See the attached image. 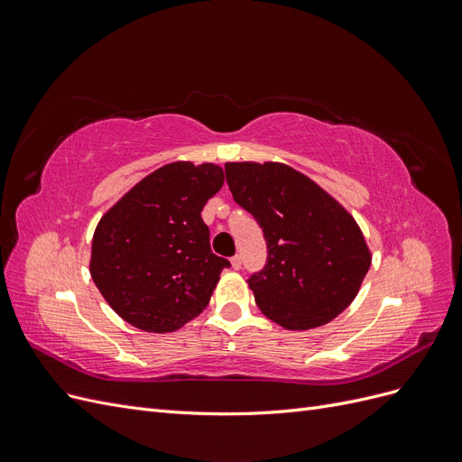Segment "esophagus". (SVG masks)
I'll return each instance as SVG.
<instances>
[{
  "mask_svg": "<svg viewBox=\"0 0 462 462\" xmlns=\"http://www.w3.org/2000/svg\"><path fill=\"white\" fill-rule=\"evenodd\" d=\"M231 265H233V270H241V265H243L241 254H235V256L231 258Z\"/></svg>",
  "mask_w": 462,
  "mask_h": 462,
  "instance_id": "34e87169",
  "label": "esophagus"
}]
</instances>
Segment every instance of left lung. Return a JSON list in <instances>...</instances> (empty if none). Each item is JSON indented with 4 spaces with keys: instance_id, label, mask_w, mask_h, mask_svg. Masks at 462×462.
I'll return each mask as SVG.
<instances>
[{
    "instance_id": "obj_1",
    "label": "left lung",
    "mask_w": 462,
    "mask_h": 462,
    "mask_svg": "<svg viewBox=\"0 0 462 462\" xmlns=\"http://www.w3.org/2000/svg\"><path fill=\"white\" fill-rule=\"evenodd\" d=\"M235 202L262 227L268 258L248 277L258 309L287 329H312L351 304L370 270L353 216L283 163H226Z\"/></svg>"
}]
</instances>
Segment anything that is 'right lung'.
Listing matches in <instances>:
<instances>
[{
	"mask_svg": "<svg viewBox=\"0 0 462 462\" xmlns=\"http://www.w3.org/2000/svg\"><path fill=\"white\" fill-rule=\"evenodd\" d=\"M223 185L214 163H167L100 219L90 275L131 326L167 333L197 318L229 260L216 256L202 209Z\"/></svg>",
	"mask_w": 462,
	"mask_h": 462,
	"instance_id": "add662e5",
	"label": "right lung"
}]
</instances>
